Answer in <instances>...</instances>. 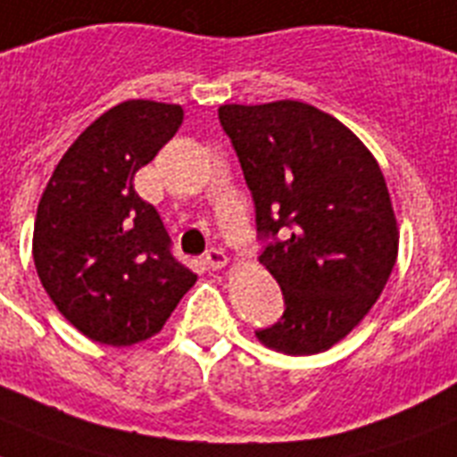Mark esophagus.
Listing matches in <instances>:
<instances>
[{
  "label": "esophagus",
  "instance_id": "1",
  "mask_svg": "<svg viewBox=\"0 0 457 457\" xmlns=\"http://www.w3.org/2000/svg\"><path fill=\"white\" fill-rule=\"evenodd\" d=\"M206 264H209L211 270H222V267H228V255L220 248H211L206 253Z\"/></svg>",
  "mask_w": 457,
  "mask_h": 457
}]
</instances>
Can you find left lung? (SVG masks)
Listing matches in <instances>:
<instances>
[{
  "mask_svg": "<svg viewBox=\"0 0 457 457\" xmlns=\"http://www.w3.org/2000/svg\"><path fill=\"white\" fill-rule=\"evenodd\" d=\"M218 118L255 202L260 262L286 300L255 337L287 355L328 351L370 313L397 260L381 167L344 122L304 102L222 104Z\"/></svg>",
  "mask_w": 457,
  "mask_h": 457,
  "instance_id": "obj_1",
  "label": "left lung"
}]
</instances>
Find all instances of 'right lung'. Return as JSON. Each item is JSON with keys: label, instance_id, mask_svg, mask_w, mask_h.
Returning a JSON list of instances; mask_svg holds the SVG:
<instances>
[{"label": "right lung", "instance_id": "1", "mask_svg": "<svg viewBox=\"0 0 457 457\" xmlns=\"http://www.w3.org/2000/svg\"><path fill=\"white\" fill-rule=\"evenodd\" d=\"M183 109L128 99L92 122L57 162L34 220L41 286L79 332L106 346L157 335L197 274L171 255L134 174L181 128Z\"/></svg>", "mask_w": 457, "mask_h": 457}]
</instances>
